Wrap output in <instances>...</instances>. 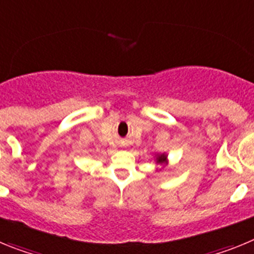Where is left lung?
Returning a JSON list of instances; mask_svg holds the SVG:
<instances>
[{"mask_svg":"<svg viewBox=\"0 0 254 254\" xmlns=\"http://www.w3.org/2000/svg\"><path fill=\"white\" fill-rule=\"evenodd\" d=\"M155 161H156V164H168V155L167 154L155 155Z\"/></svg>","mask_w":254,"mask_h":254,"instance_id":"left-lung-1","label":"left lung"}]
</instances>
